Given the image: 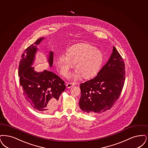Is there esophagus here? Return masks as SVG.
I'll return each mask as SVG.
<instances>
[{
  "label": "esophagus",
  "instance_id": "obj_1",
  "mask_svg": "<svg viewBox=\"0 0 148 148\" xmlns=\"http://www.w3.org/2000/svg\"><path fill=\"white\" fill-rule=\"evenodd\" d=\"M73 86H75L74 83H67V84H66V87H67V88H70Z\"/></svg>",
  "mask_w": 148,
  "mask_h": 148
}]
</instances>
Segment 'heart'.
I'll return each mask as SVG.
<instances>
[{
  "label": "heart",
  "mask_w": 148,
  "mask_h": 148,
  "mask_svg": "<svg viewBox=\"0 0 148 148\" xmlns=\"http://www.w3.org/2000/svg\"><path fill=\"white\" fill-rule=\"evenodd\" d=\"M103 62L102 52L92 45L80 43L69 47L66 55L58 56L56 64L60 73L67 76L75 63L76 72L71 76L73 79L82 76L85 79L95 76L99 71Z\"/></svg>",
  "instance_id": "1"
}]
</instances>
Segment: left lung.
Masks as SVG:
<instances>
[{"label":"left lung","mask_w":148,"mask_h":148,"mask_svg":"<svg viewBox=\"0 0 148 148\" xmlns=\"http://www.w3.org/2000/svg\"><path fill=\"white\" fill-rule=\"evenodd\" d=\"M125 64L114 46L108 62L90 81L80 84L81 109L90 114L110 109L120 96L125 81Z\"/></svg>","instance_id":"8db88e82"}]
</instances>
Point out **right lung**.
Wrapping results in <instances>:
<instances>
[{
    "label": "right lung",
    "instance_id": "obj_1",
    "mask_svg": "<svg viewBox=\"0 0 148 148\" xmlns=\"http://www.w3.org/2000/svg\"><path fill=\"white\" fill-rule=\"evenodd\" d=\"M45 38L37 40L29 46L21 56L19 67L20 84L26 100L40 112L51 113L57 108L58 99L66 88L64 82L51 71L36 72L32 64L38 50L37 46ZM53 53L50 51L47 61L53 64Z\"/></svg>",
    "mask_w": 148,
    "mask_h": 148
}]
</instances>
